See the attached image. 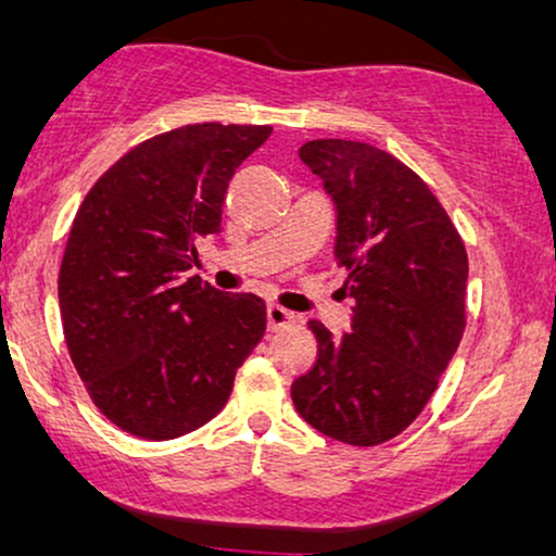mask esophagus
Returning a JSON list of instances; mask_svg holds the SVG:
<instances>
[{"label":"esophagus","instance_id":"esophagus-1","mask_svg":"<svg viewBox=\"0 0 556 556\" xmlns=\"http://www.w3.org/2000/svg\"><path fill=\"white\" fill-rule=\"evenodd\" d=\"M296 321V314L283 309L280 304H267V327L270 330H283V327H289Z\"/></svg>","mask_w":556,"mask_h":556}]
</instances>
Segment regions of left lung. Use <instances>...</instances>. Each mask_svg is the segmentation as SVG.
Wrapping results in <instances>:
<instances>
[{
  "instance_id": "1",
  "label": "left lung",
  "mask_w": 556,
  "mask_h": 556,
  "mask_svg": "<svg viewBox=\"0 0 556 556\" xmlns=\"http://www.w3.org/2000/svg\"><path fill=\"white\" fill-rule=\"evenodd\" d=\"M299 156L334 203V257L355 306L342 338L309 321L319 358L291 396L319 433L376 445L422 413L454 358L467 325V250L428 185L392 154L317 139Z\"/></svg>"
}]
</instances>
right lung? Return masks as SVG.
I'll list each match as a JSON object with an SVG mask.
<instances>
[{
	"label": "right lung",
	"mask_w": 556,
	"mask_h": 556,
	"mask_svg": "<svg viewBox=\"0 0 556 556\" xmlns=\"http://www.w3.org/2000/svg\"><path fill=\"white\" fill-rule=\"evenodd\" d=\"M270 126L195 123L123 154L79 205L59 273L68 353L102 415L169 441L222 413L265 301L188 278L237 167Z\"/></svg>",
	"instance_id": "obj_1"
}]
</instances>
